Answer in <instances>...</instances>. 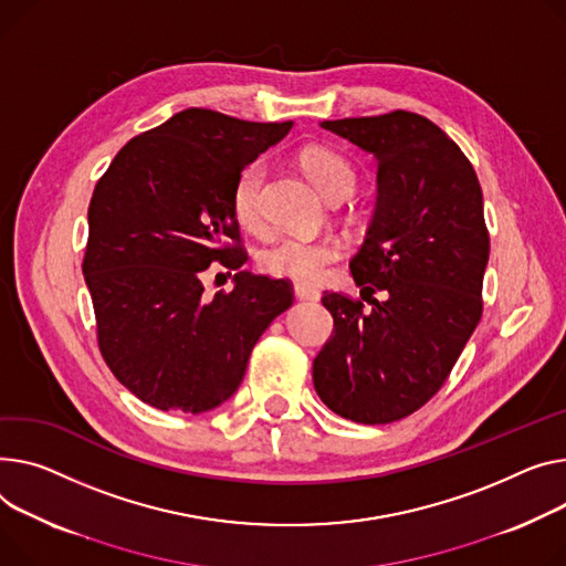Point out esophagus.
Segmentation results:
<instances>
[{
    "instance_id": "1",
    "label": "esophagus",
    "mask_w": 566,
    "mask_h": 566,
    "mask_svg": "<svg viewBox=\"0 0 566 566\" xmlns=\"http://www.w3.org/2000/svg\"><path fill=\"white\" fill-rule=\"evenodd\" d=\"M293 295L297 297V300H307V303H316V300L321 297V293L316 291V289H312V286H305V284H293Z\"/></svg>"
}]
</instances>
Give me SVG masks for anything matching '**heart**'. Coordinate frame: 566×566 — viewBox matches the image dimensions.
<instances>
[{
    "instance_id": "1",
    "label": "heart",
    "mask_w": 566,
    "mask_h": 566,
    "mask_svg": "<svg viewBox=\"0 0 566 566\" xmlns=\"http://www.w3.org/2000/svg\"><path fill=\"white\" fill-rule=\"evenodd\" d=\"M300 164L329 202L344 200L355 188L357 172L353 164L334 149L310 147L300 157ZM263 184H266V166L263 161H250L241 168L232 188V211L243 228L252 232L263 228ZM342 252L344 245L329 237H284L259 254V266L263 273L275 277H286L297 284H316Z\"/></svg>"
}]
</instances>
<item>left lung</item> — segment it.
I'll return each instance as SVG.
<instances>
[{"instance_id":"obj_1","label":"left lung","mask_w":566,"mask_h":566,"mask_svg":"<svg viewBox=\"0 0 566 566\" xmlns=\"http://www.w3.org/2000/svg\"><path fill=\"white\" fill-rule=\"evenodd\" d=\"M323 127L375 155L380 196L350 259L371 307L323 293L334 329L314 359V387L338 417L394 423L443 387L480 323L489 259L480 181L458 143L419 113Z\"/></svg>"}]
</instances>
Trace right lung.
Returning <instances> with one entry per match:
<instances>
[{
    "label": "right lung",
    "mask_w": 566,
    "mask_h": 566,
    "mask_svg": "<svg viewBox=\"0 0 566 566\" xmlns=\"http://www.w3.org/2000/svg\"><path fill=\"white\" fill-rule=\"evenodd\" d=\"M293 123H248L186 108L143 132L97 179L82 261L99 353L136 398L200 413L241 385L256 338L293 303L289 280L241 271L248 259L232 188ZM238 271L203 295L207 270Z\"/></svg>",
    "instance_id": "1"
}]
</instances>
